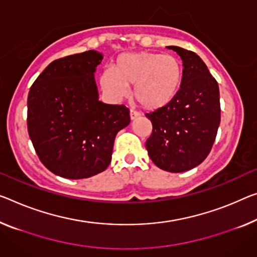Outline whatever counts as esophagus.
Masks as SVG:
<instances>
[{"label":"esophagus","instance_id":"1","mask_svg":"<svg viewBox=\"0 0 257 257\" xmlns=\"http://www.w3.org/2000/svg\"><path fill=\"white\" fill-rule=\"evenodd\" d=\"M139 116H140V113L137 112V111H134V110H131V111H130V118H131V120L136 119V118H138Z\"/></svg>","mask_w":257,"mask_h":257}]
</instances>
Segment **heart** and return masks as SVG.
I'll return each instance as SVG.
<instances>
[{
    "mask_svg": "<svg viewBox=\"0 0 257 257\" xmlns=\"http://www.w3.org/2000/svg\"><path fill=\"white\" fill-rule=\"evenodd\" d=\"M183 65L173 55L152 51L127 53L117 57L112 72L101 76V86L116 95H124L133 87V97L148 110L168 105L183 84Z\"/></svg>",
    "mask_w": 257,
    "mask_h": 257,
    "instance_id": "obj_1",
    "label": "heart"
}]
</instances>
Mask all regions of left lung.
Returning a JSON list of instances; mask_svg holds the SVG:
<instances>
[{"instance_id":"left-lung-1","label":"left lung","mask_w":257,"mask_h":257,"mask_svg":"<svg viewBox=\"0 0 257 257\" xmlns=\"http://www.w3.org/2000/svg\"><path fill=\"white\" fill-rule=\"evenodd\" d=\"M167 48L183 61V84L168 105L146 113L153 124L146 148L156 167L177 173L197 167L210 153L220 123L219 88L195 53Z\"/></svg>"}]
</instances>
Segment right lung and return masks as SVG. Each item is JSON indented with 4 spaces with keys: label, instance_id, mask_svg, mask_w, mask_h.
Returning a JSON list of instances; mask_svg holds the SVG:
<instances>
[{
    "label": "right lung",
    "instance_id": "add662e5",
    "mask_svg": "<svg viewBox=\"0 0 257 257\" xmlns=\"http://www.w3.org/2000/svg\"><path fill=\"white\" fill-rule=\"evenodd\" d=\"M95 50L51 62L27 97V130L42 164L68 179L95 176L111 162L117 133L130 124L125 105L98 100Z\"/></svg>",
    "mask_w": 257,
    "mask_h": 257
}]
</instances>
